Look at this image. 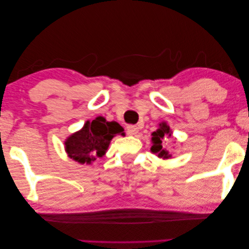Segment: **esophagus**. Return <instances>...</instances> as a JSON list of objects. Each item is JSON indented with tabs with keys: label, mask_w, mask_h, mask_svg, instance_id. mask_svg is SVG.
Instances as JSON below:
<instances>
[{
	"label": "esophagus",
	"mask_w": 249,
	"mask_h": 249,
	"mask_svg": "<svg viewBox=\"0 0 249 249\" xmlns=\"http://www.w3.org/2000/svg\"><path fill=\"white\" fill-rule=\"evenodd\" d=\"M138 131H139V128H138V125H134V124H128L127 125V133L128 134H136Z\"/></svg>",
	"instance_id": "esophagus-1"
}]
</instances>
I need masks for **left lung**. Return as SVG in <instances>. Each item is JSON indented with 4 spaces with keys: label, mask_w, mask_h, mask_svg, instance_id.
Segmentation results:
<instances>
[{
    "label": "left lung",
    "mask_w": 249,
    "mask_h": 249,
    "mask_svg": "<svg viewBox=\"0 0 249 249\" xmlns=\"http://www.w3.org/2000/svg\"><path fill=\"white\" fill-rule=\"evenodd\" d=\"M166 136L171 137V131L169 125L166 124L165 122L160 124V128L152 133L153 145L151 146V151L153 153H158V156L163 159H169L171 157L170 154L162 148V141L165 139Z\"/></svg>",
    "instance_id": "1"
}]
</instances>
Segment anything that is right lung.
Masks as SVG:
<instances>
[{"mask_svg":"<svg viewBox=\"0 0 249 249\" xmlns=\"http://www.w3.org/2000/svg\"><path fill=\"white\" fill-rule=\"evenodd\" d=\"M122 132L124 128L118 122H108L103 117L87 121L84 128L69 137L65 143L68 157L81 164H90L104 156L115 134H124Z\"/></svg>","mask_w":249,"mask_h":249,"instance_id":"right-lung-1","label":"right lung"}]
</instances>
